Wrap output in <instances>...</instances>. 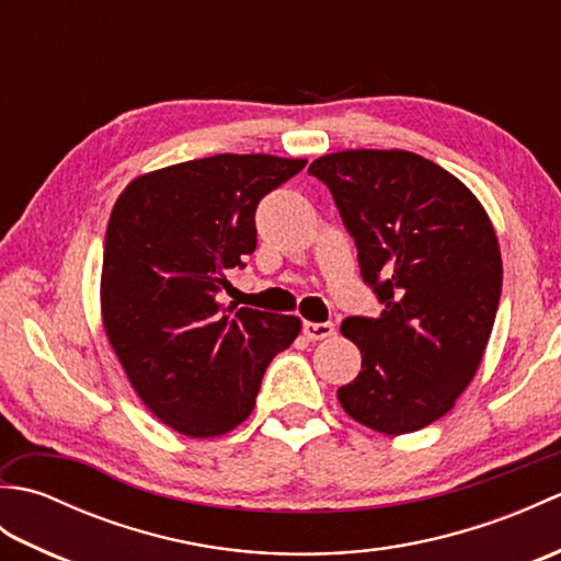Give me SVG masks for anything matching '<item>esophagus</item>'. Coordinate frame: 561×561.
<instances>
[{
  "instance_id": "1",
  "label": "esophagus",
  "mask_w": 561,
  "mask_h": 561,
  "mask_svg": "<svg viewBox=\"0 0 561 561\" xmlns=\"http://www.w3.org/2000/svg\"><path fill=\"white\" fill-rule=\"evenodd\" d=\"M304 335L308 340H325L335 335V323H304Z\"/></svg>"
}]
</instances>
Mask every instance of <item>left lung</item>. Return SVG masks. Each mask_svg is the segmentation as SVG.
<instances>
[{"label": "left lung", "mask_w": 561, "mask_h": 561, "mask_svg": "<svg viewBox=\"0 0 561 561\" xmlns=\"http://www.w3.org/2000/svg\"><path fill=\"white\" fill-rule=\"evenodd\" d=\"M308 173L328 185L383 304L378 318L342 320L362 371L340 404L374 432H420L456 404L490 342L502 299L492 221L456 175L412 151L328 153Z\"/></svg>", "instance_id": "1"}]
</instances>
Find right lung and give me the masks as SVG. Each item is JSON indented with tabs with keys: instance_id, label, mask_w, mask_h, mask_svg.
<instances>
[{
	"instance_id": "right-lung-1",
	"label": "right lung",
	"mask_w": 561,
	"mask_h": 561,
	"mask_svg": "<svg viewBox=\"0 0 561 561\" xmlns=\"http://www.w3.org/2000/svg\"><path fill=\"white\" fill-rule=\"evenodd\" d=\"M304 159L217 153L135 178L105 231L103 325L141 402L175 432H231L301 320L221 306L226 272L255 250L260 199Z\"/></svg>"
}]
</instances>
